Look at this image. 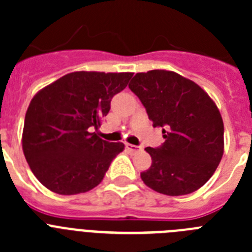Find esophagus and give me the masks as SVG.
I'll return each mask as SVG.
<instances>
[{"mask_svg": "<svg viewBox=\"0 0 252 252\" xmlns=\"http://www.w3.org/2000/svg\"><path fill=\"white\" fill-rule=\"evenodd\" d=\"M126 149H127L128 151H131V153H137V151L141 150V148H140V146L131 145V144H126Z\"/></svg>", "mask_w": 252, "mask_h": 252, "instance_id": "esophagus-1", "label": "esophagus"}]
</instances>
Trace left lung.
<instances>
[{
    "mask_svg": "<svg viewBox=\"0 0 252 252\" xmlns=\"http://www.w3.org/2000/svg\"><path fill=\"white\" fill-rule=\"evenodd\" d=\"M128 88L165 139L160 148L145 149L151 166L141 173L142 182L166 195L195 192L223 155V121L213 99L190 79L160 69L137 73Z\"/></svg>",
    "mask_w": 252,
    "mask_h": 252,
    "instance_id": "left-lung-1",
    "label": "left lung"
}]
</instances>
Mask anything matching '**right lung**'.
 <instances>
[{
  "mask_svg": "<svg viewBox=\"0 0 252 252\" xmlns=\"http://www.w3.org/2000/svg\"><path fill=\"white\" fill-rule=\"evenodd\" d=\"M132 73L73 72L31 99L22 131V150L40 183L63 195L88 192L103 179L122 142L102 140L98 130L111 99Z\"/></svg>",
  "mask_w": 252,
  "mask_h": 252,
  "instance_id": "obj_1",
  "label": "right lung"
}]
</instances>
